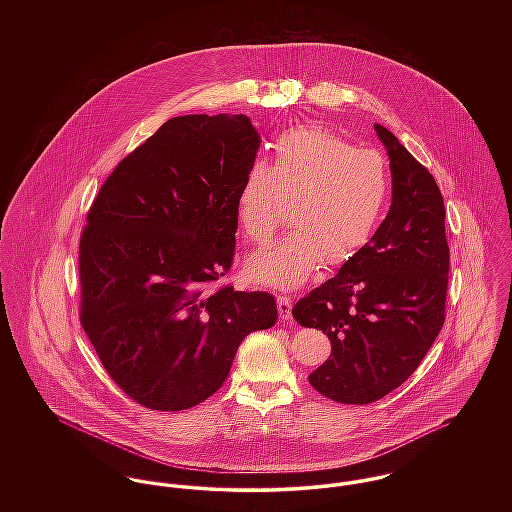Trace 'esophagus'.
<instances>
[{"mask_svg":"<svg viewBox=\"0 0 512 512\" xmlns=\"http://www.w3.org/2000/svg\"><path fill=\"white\" fill-rule=\"evenodd\" d=\"M293 301L288 295H278V313L284 321H288L292 317Z\"/></svg>","mask_w":512,"mask_h":512,"instance_id":"esophagus-1","label":"esophagus"}]
</instances>
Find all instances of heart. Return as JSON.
Here are the masks:
<instances>
[{"instance_id": "heart-1", "label": "heart", "mask_w": 512, "mask_h": 512, "mask_svg": "<svg viewBox=\"0 0 512 512\" xmlns=\"http://www.w3.org/2000/svg\"><path fill=\"white\" fill-rule=\"evenodd\" d=\"M272 163L254 161L236 189L240 230L266 244L284 224L293 232L246 260L256 286L295 290L323 264L353 260L386 213L390 173L374 149H355L321 126H299L274 142Z\"/></svg>"}]
</instances>
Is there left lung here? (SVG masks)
Returning a JSON list of instances; mask_svg holds the SVG:
<instances>
[{"label":"left lung","mask_w":512,"mask_h":512,"mask_svg":"<svg viewBox=\"0 0 512 512\" xmlns=\"http://www.w3.org/2000/svg\"><path fill=\"white\" fill-rule=\"evenodd\" d=\"M392 173V203L365 248L299 299L293 319L327 333L329 359L309 384L341 404H370L420 366L445 319L449 246L432 173L374 124Z\"/></svg>","instance_id":"left-lung-1"}]
</instances>
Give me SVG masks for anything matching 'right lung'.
Segmentation results:
<instances>
[{
    "label": "right lung",
    "mask_w": 512,
    "mask_h": 512,
    "mask_svg": "<svg viewBox=\"0 0 512 512\" xmlns=\"http://www.w3.org/2000/svg\"><path fill=\"white\" fill-rule=\"evenodd\" d=\"M260 134L244 114L167 120L124 157L80 238V323L112 380L138 404L177 412L213 396L274 295L209 284L234 258L236 189Z\"/></svg>",
    "instance_id": "add662e5"
}]
</instances>
